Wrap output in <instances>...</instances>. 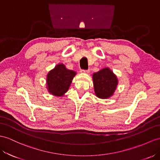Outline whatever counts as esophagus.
Here are the masks:
<instances>
[{
	"label": "esophagus",
	"instance_id": "1",
	"mask_svg": "<svg viewBox=\"0 0 160 160\" xmlns=\"http://www.w3.org/2000/svg\"><path fill=\"white\" fill-rule=\"evenodd\" d=\"M80 72H82V73H88L90 72V69H81Z\"/></svg>",
	"mask_w": 160,
	"mask_h": 160
}]
</instances>
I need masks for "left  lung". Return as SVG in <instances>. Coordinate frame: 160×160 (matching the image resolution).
I'll list each match as a JSON object with an SVG mask.
<instances>
[{"instance_id": "left-lung-1", "label": "left lung", "mask_w": 160, "mask_h": 160, "mask_svg": "<svg viewBox=\"0 0 160 160\" xmlns=\"http://www.w3.org/2000/svg\"><path fill=\"white\" fill-rule=\"evenodd\" d=\"M93 82L96 95L101 99L111 97L118 84L116 76L109 68H104L94 73Z\"/></svg>"}]
</instances>
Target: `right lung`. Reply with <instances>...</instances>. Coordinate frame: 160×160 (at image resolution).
Returning <instances> with one entry per match:
<instances>
[{
    "mask_svg": "<svg viewBox=\"0 0 160 160\" xmlns=\"http://www.w3.org/2000/svg\"><path fill=\"white\" fill-rule=\"evenodd\" d=\"M75 75V72L67 69L64 65H57L47 75L48 91L57 96L63 95L68 91Z\"/></svg>",
    "mask_w": 160,
    "mask_h": 160,
    "instance_id": "obj_1",
    "label": "right lung"
}]
</instances>
